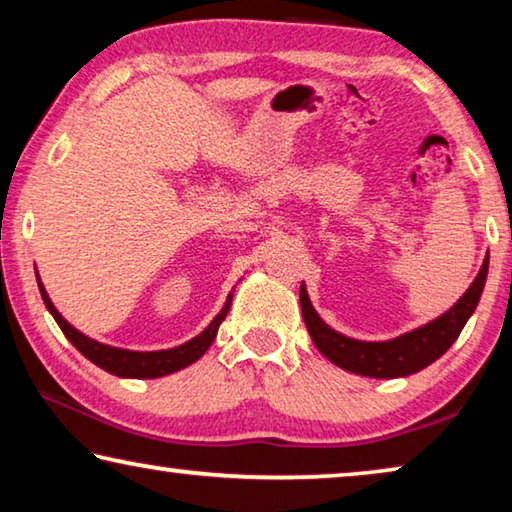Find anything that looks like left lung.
<instances>
[{
	"label": "left lung",
	"instance_id": "obj_1",
	"mask_svg": "<svg viewBox=\"0 0 512 512\" xmlns=\"http://www.w3.org/2000/svg\"><path fill=\"white\" fill-rule=\"evenodd\" d=\"M487 264H490V257H485L476 280L471 282V287L451 310L434 319V322L421 326V329L404 333L395 340L361 342L335 333L319 319L315 308L310 305L308 292L301 285L303 322L308 326L310 338L319 352L329 358L331 363L340 365V368L356 372V375L377 379L414 375V372L437 361L441 354H446V349L457 340V335L464 329L467 319L474 315L487 280Z\"/></svg>",
	"mask_w": 512,
	"mask_h": 512
}]
</instances>
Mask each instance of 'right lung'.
<instances>
[{"mask_svg":"<svg viewBox=\"0 0 512 512\" xmlns=\"http://www.w3.org/2000/svg\"><path fill=\"white\" fill-rule=\"evenodd\" d=\"M38 289H41L45 308L50 310V315L55 317L59 329L64 331L66 338L73 342V347L78 349L80 354H85L91 363H96L98 368L110 372V375L131 377V379H156L163 375H172V372H177L181 368H186V365L195 363L197 358H200L211 347V342L218 333V326L223 324V319L227 317V312H230V305H232V294H230L227 296L225 308L218 312L216 319H213V322L200 335H197V338L188 340L186 345H179L174 349H163V352H128V349L101 345V342L91 340V338H87V335H82L80 331H75L73 326L59 315L55 305H52L50 296L45 294V287L41 285V280H38Z\"/></svg>","mask_w":512,"mask_h":512,"instance_id":"1","label":"right lung"}]
</instances>
